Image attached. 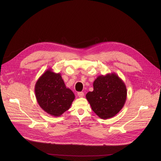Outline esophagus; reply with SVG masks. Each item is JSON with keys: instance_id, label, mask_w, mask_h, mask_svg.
Wrapping results in <instances>:
<instances>
[{"instance_id": "obj_1", "label": "esophagus", "mask_w": 161, "mask_h": 161, "mask_svg": "<svg viewBox=\"0 0 161 161\" xmlns=\"http://www.w3.org/2000/svg\"><path fill=\"white\" fill-rule=\"evenodd\" d=\"M77 95H78L80 98H82V97H84V92H78V93H77Z\"/></svg>"}]
</instances>
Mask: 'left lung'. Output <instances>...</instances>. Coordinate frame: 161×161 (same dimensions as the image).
<instances>
[{"label": "left lung", "instance_id": "8db88e82", "mask_svg": "<svg viewBox=\"0 0 161 161\" xmlns=\"http://www.w3.org/2000/svg\"><path fill=\"white\" fill-rule=\"evenodd\" d=\"M93 91L86 94L92 110L100 118H112L123 107L127 97L125 84L115 73L99 75L93 83Z\"/></svg>", "mask_w": 161, "mask_h": 161}]
</instances>
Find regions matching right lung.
<instances>
[{
  "instance_id": "add662e5",
  "label": "right lung",
  "mask_w": 161,
  "mask_h": 161,
  "mask_svg": "<svg viewBox=\"0 0 161 161\" xmlns=\"http://www.w3.org/2000/svg\"><path fill=\"white\" fill-rule=\"evenodd\" d=\"M36 100L47 114L60 116L69 110L75 95L66 87L60 73L46 70L39 77L35 86Z\"/></svg>"
}]
</instances>
